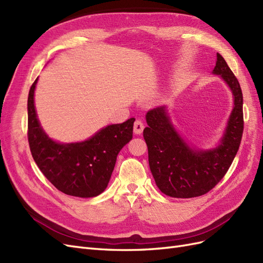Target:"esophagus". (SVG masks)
I'll return each instance as SVG.
<instances>
[{
    "instance_id": "esophagus-1",
    "label": "esophagus",
    "mask_w": 263,
    "mask_h": 263,
    "mask_svg": "<svg viewBox=\"0 0 263 263\" xmlns=\"http://www.w3.org/2000/svg\"><path fill=\"white\" fill-rule=\"evenodd\" d=\"M142 130H144V123L139 121V119H137L134 124V133L136 135H141Z\"/></svg>"
}]
</instances>
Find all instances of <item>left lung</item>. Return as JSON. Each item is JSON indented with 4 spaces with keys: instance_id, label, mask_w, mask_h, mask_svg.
<instances>
[{
    "instance_id": "8db88e82",
    "label": "left lung",
    "mask_w": 263,
    "mask_h": 263,
    "mask_svg": "<svg viewBox=\"0 0 263 263\" xmlns=\"http://www.w3.org/2000/svg\"><path fill=\"white\" fill-rule=\"evenodd\" d=\"M213 73L220 76L234 95L232 114L215 148L191 147L173 127L165 106L150 109L146 115L144 138L150 171L159 190L168 196L190 198L206 194L224 178L239 149L243 132L240 84L219 53Z\"/></svg>"
}]
</instances>
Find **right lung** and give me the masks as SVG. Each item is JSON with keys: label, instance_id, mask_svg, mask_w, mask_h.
Segmentation results:
<instances>
[{"label": "right lung", "instance_id": "add662e5", "mask_svg": "<svg viewBox=\"0 0 263 263\" xmlns=\"http://www.w3.org/2000/svg\"><path fill=\"white\" fill-rule=\"evenodd\" d=\"M37 80L30 86L27 101L31 156L44 176L62 193L98 196L108 184L118 153L133 138L135 118L108 125L87 140L60 144L49 138L37 118L34 104Z\"/></svg>", "mask_w": 263, "mask_h": 263}]
</instances>
